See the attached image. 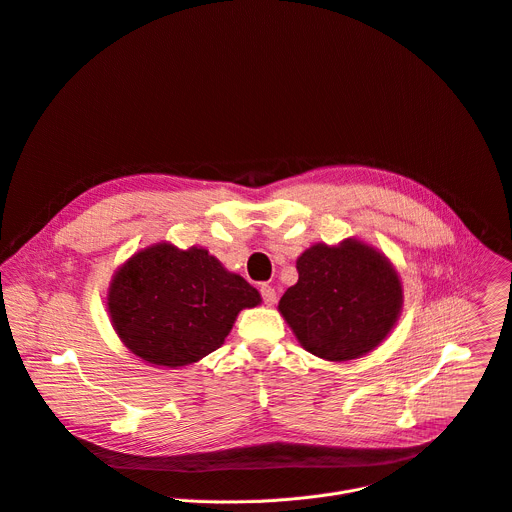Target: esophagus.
Listing matches in <instances>:
<instances>
[{"label": "esophagus", "instance_id": "obj_1", "mask_svg": "<svg viewBox=\"0 0 512 512\" xmlns=\"http://www.w3.org/2000/svg\"><path fill=\"white\" fill-rule=\"evenodd\" d=\"M261 296H263V302H265L267 306H273V304L277 302V294H275V290H273L271 286H267V284H263V286H261Z\"/></svg>", "mask_w": 512, "mask_h": 512}]
</instances>
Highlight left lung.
Segmentation results:
<instances>
[{"instance_id":"obj_1","label":"left lung","mask_w":512,"mask_h":512,"mask_svg":"<svg viewBox=\"0 0 512 512\" xmlns=\"http://www.w3.org/2000/svg\"><path fill=\"white\" fill-rule=\"evenodd\" d=\"M296 269L298 282L277 310L308 353L351 361L374 351L396 327L402 280L374 245L359 239L314 243L298 257Z\"/></svg>"}]
</instances>
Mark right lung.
I'll return each instance as SVG.
<instances>
[{"label": "right lung", "instance_id": "1", "mask_svg": "<svg viewBox=\"0 0 512 512\" xmlns=\"http://www.w3.org/2000/svg\"><path fill=\"white\" fill-rule=\"evenodd\" d=\"M106 300L112 327L132 355L177 369L216 351L239 312L261 304V294L208 249L161 241L114 271Z\"/></svg>", "mask_w": 512, "mask_h": 512}]
</instances>
